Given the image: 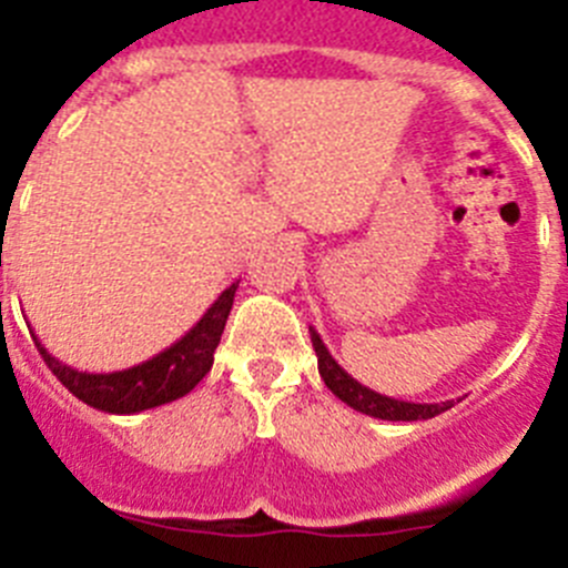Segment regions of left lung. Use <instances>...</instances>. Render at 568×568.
Returning <instances> with one entry per match:
<instances>
[{"label": "left lung", "instance_id": "8db88e82", "mask_svg": "<svg viewBox=\"0 0 568 568\" xmlns=\"http://www.w3.org/2000/svg\"><path fill=\"white\" fill-rule=\"evenodd\" d=\"M312 346H315V355H318V372L324 377L326 388L335 394L337 399L348 405V408L361 410V414L374 416V419H388V423H416V419H430V416L442 414V410L454 408V399L447 403H405V399L386 397V394L372 392L368 386L357 383L335 357L329 355V348L324 346L321 335L310 326Z\"/></svg>", "mask_w": 568, "mask_h": 568}]
</instances>
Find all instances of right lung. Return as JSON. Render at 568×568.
<instances>
[{
  "label": "right lung",
  "instance_id": "obj_1",
  "mask_svg": "<svg viewBox=\"0 0 568 568\" xmlns=\"http://www.w3.org/2000/svg\"><path fill=\"white\" fill-rule=\"evenodd\" d=\"M236 287L239 281L207 306L205 315L180 341L163 348L160 355L149 357V361L138 363L132 368H121V372H78V368L67 366L59 357L50 355L44 343L36 337V332L33 343L39 348V355L44 357L47 366H50V372L81 403L92 405L98 410H106V414H140V410L158 408V405L185 397L211 372L213 352H216V346L222 341V332H225Z\"/></svg>",
  "mask_w": 568,
  "mask_h": 568
}]
</instances>
